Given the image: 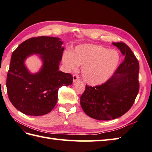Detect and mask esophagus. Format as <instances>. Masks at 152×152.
Wrapping results in <instances>:
<instances>
[{
  "instance_id": "obj_1",
  "label": "esophagus",
  "mask_w": 152,
  "mask_h": 152,
  "mask_svg": "<svg viewBox=\"0 0 152 152\" xmlns=\"http://www.w3.org/2000/svg\"><path fill=\"white\" fill-rule=\"evenodd\" d=\"M80 80V77L77 75V74H74L73 75V82H76L77 81H79Z\"/></svg>"
}]
</instances>
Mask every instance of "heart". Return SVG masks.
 <instances>
[{"label": "heart", "mask_w": 152, "mask_h": 152, "mask_svg": "<svg viewBox=\"0 0 152 152\" xmlns=\"http://www.w3.org/2000/svg\"><path fill=\"white\" fill-rule=\"evenodd\" d=\"M68 68L76 70L82 67V77L87 84L97 86L105 82L118 66L120 56L115 50L103 46L85 44L76 47L73 52H64L62 57Z\"/></svg>", "instance_id": "heart-1"}]
</instances>
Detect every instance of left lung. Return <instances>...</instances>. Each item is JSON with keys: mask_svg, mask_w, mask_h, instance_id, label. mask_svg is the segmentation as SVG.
Returning <instances> with one entry per match:
<instances>
[{"mask_svg": "<svg viewBox=\"0 0 152 152\" xmlns=\"http://www.w3.org/2000/svg\"><path fill=\"white\" fill-rule=\"evenodd\" d=\"M124 60L104 84L86 86L80 105L89 117L99 121L115 119L132 107L139 91V62L130 47L123 42L113 43Z\"/></svg>", "mask_w": 152, "mask_h": 152, "instance_id": "obj_1", "label": "left lung"}]
</instances>
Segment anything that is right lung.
Returning a JSON list of instances; mask_svg holds the SVG:
<instances>
[{"mask_svg":"<svg viewBox=\"0 0 152 152\" xmlns=\"http://www.w3.org/2000/svg\"><path fill=\"white\" fill-rule=\"evenodd\" d=\"M59 38L40 36L23 41L11 56L7 74L9 99L16 109L31 116L47 114L55 107L58 89L72 84V76L58 70L64 47ZM32 54L40 55L43 66L39 73L31 74L24 64Z\"/></svg>","mask_w":152,"mask_h":152,"instance_id":"right-lung-1","label":"right lung"}]
</instances>
